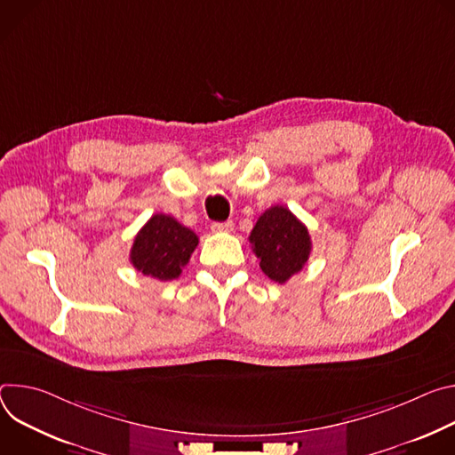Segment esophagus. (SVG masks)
<instances>
[{
  "mask_svg": "<svg viewBox=\"0 0 455 455\" xmlns=\"http://www.w3.org/2000/svg\"><path fill=\"white\" fill-rule=\"evenodd\" d=\"M233 222L231 220H228V222H213L212 224V231L213 233H229V231H233Z\"/></svg>",
  "mask_w": 455,
  "mask_h": 455,
  "instance_id": "obj_1",
  "label": "esophagus"
}]
</instances>
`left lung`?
<instances>
[{
    "mask_svg": "<svg viewBox=\"0 0 455 455\" xmlns=\"http://www.w3.org/2000/svg\"><path fill=\"white\" fill-rule=\"evenodd\" d=\"M249 242L260 259V269L278 283L301 271L313 245L307 228L283 206H273L260 215Z\"/></svg>",
    "mask_w": 455,
    "mask_h": 455,
    "instance_id": "obj_1",
    "label": "left lung"
}]
</instances>
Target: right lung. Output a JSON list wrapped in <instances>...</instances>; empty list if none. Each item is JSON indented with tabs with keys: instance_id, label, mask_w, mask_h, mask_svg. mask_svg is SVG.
I'll return each instance as SVG.
<instances>
[{
	"instance_id": "add662e5",
	"label": "right lung",
	"mask_w": 455,
	"mask_h": 455,
	"mask_svg": "<svg viewBox=\"0 0 455 455\" xmlns=\"http://www.w3.org/2000/svg\"><path fill=\"white\" fill-rule=\"evenodd\" d=\"M198 245V236L177 219L157 213L137 233L130 262L137 271L161 282L180 276L182 267Z\"/></svg>"
}]
</instances>
